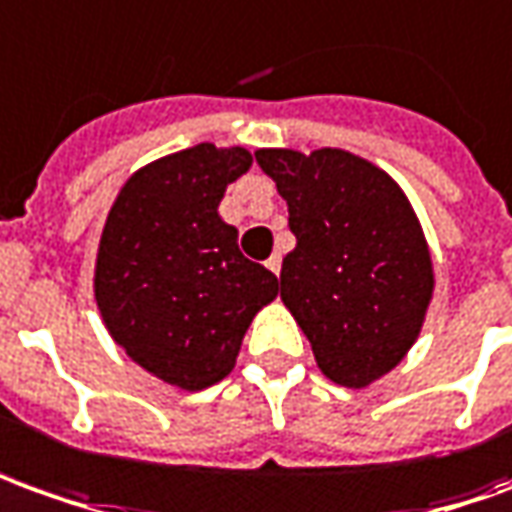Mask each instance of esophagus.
I'll return each instance as SVG.
<instances>
[{
  "mask_svg": "<svg viewBox=\"0 0 512 512\" xmlns=\"http://www.w3.org/2000/svg\"><path fill=\"white\" fill-rule=\"evenodd\" d=\"M267 270H270V273H273V276H278V273H281V256H270V259H267Z\"/></svg>",
  "mask_w": 512,
  "mask_h": 512,
  "instance_id": "34e87169",
  "label": "esophagus"
}]
</instances>
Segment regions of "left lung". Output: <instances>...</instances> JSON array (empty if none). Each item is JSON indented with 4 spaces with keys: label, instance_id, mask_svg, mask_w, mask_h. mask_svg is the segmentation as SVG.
I'll return each mask as SVG.
<instances>
[{
    "label": "left lung",
    "instance_id": "8db88e82",
    "mask_svg": "<svg viewBox=\"0 0 512 512\" xmlns=\"http://www.w3.org/2000/svg\"><path fill=\"white\" fill-rule=\"evenodd\" d=\"M256 161L298 242L281 264V301L331 382L368 387L424 326L435 270L421 222L401 186L354 153L256 150Z\"/></svg>",
    "mask_w": 512,
    "mask_h": 512
}]
</instances>
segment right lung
I'll return each mask as SVG.
<instances>
[{
	"instance_id": "1",
	"label": "right lung",
	"mask_w": 512,
	"mask_h": 512,
	"mask_svg": "<svg viewBox=\"0 0 512 512\" xmlns=\"http://www.w3.org/2000/svg\"><path fill=\"white\" fill-rule=\"evenodd\" d=\"M245 147L203 142L133 172L102 228L94 298L116 345L181 390L225 379L278 278L242 256L236 228L217 214L245 175Z\"/></svg>"
}]
</instances>
